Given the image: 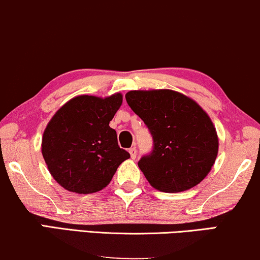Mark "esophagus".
I'll use <instances>...</instances> for the list:
<instances>
[{"instance_id":"esophagus-1","label":"esophagus","mask_w":260,"mask_h":260,"mask_svg":"<svg viewBox=\"0 0 260 260\" xmlns=\"http://www.w3.org/2000/svg\"><path fill=\"white\" fill-rule=\"evenodd\" d=\"M129 153H130L131 158H133V159H135V158H136V153H137L136 148H130L129 149Z\"/></svg>"}]
</instances>
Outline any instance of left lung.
<instances>
[{"instance_id": "1", "label": "left lung", "mask_w": 260, "mask_h": 260, "mask_svg": "<svg viewBox=\"0 0 260 260\" xmlns=\"http://www.w3.org/2000/svg\"><path fill=\"white\" fill-rule=\"evenodd\" d=\"M125 99L152 135V152L138 161L150 185L174 193L201 183L219 145L216 127L201 105L169 89L131 90Z\"/></svg>"}]
</instances>
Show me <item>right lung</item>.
<instances>
[{
    "label": "right lung",
    "mask_w": 260,
    "mask_h": 260,
    "mask_svg": "<svg viewBox=\"0 0 260 260\" xmlns=\"http://www.w3.org/2000/svg\"><path fill=\"white\" fill-rule=\"evenodd\" d=\"M122 93L80 95L56 111L43 133L42 155L56 182L80 194L101 191L130 158L118 146L109 123L122 105Z\"/></svg>",
    "instance_id": "right-lung-1"
}]
</instances>
